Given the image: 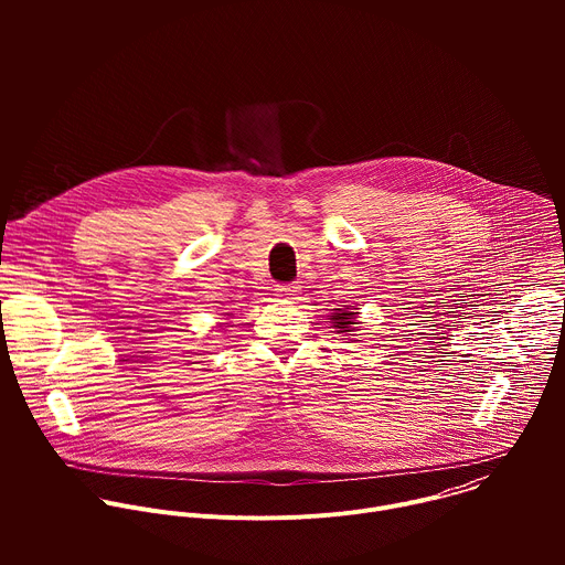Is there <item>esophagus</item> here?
<instances>
[{
	"label": "esophagus",
	"mask_w": 565,
	"mask_h": 565,
	"mask_svg": "<svg viewBox=\"0 0 565 565\" xmlns=\"http://www.w3.org/2000/svg\"><path fill=\"white\" fill-rule=\"evenodd\" d=\"M275 295H277L279 299H297L299 286H297V284H281V286L275 288Z\"/></svg>",
	"instance_id": "obj_1"
}]
</instances>
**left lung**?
<instances>
[{"mask_svg": "<svg viewBox=\"0 0 565 565\" xmlns=\"http://www.w3.org/2000/svg\"><path fill=\"white\" fill-rule=\"evenodd\" d=\"M333 327L340 329V333H351L355 329H351V324H355V312L349 308H335V315H331Z\"/></svg>", "mask_w": 565, "mask_h": 565, "instance_id": "left-lung-1", "label": "left lung"}]
</instances>
